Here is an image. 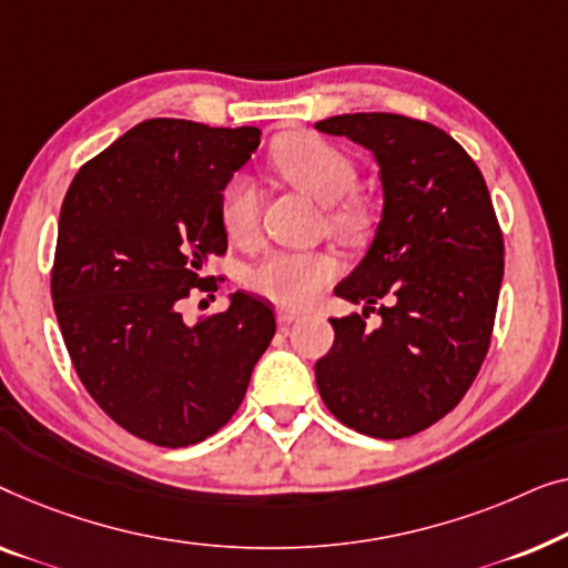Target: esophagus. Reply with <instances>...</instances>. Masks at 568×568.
I'll use <instances>...</instances> for the list:
<instances>
[{
	"label": "esophagus",
	"instance_id": "obj_1",
	"mask_svg": "<svg viewBox=\"0 0 568 568\" xmlns=\"http://www.w3.org/2000/svg\"><path fill=\"white\" fill-rule=\"evenodd\" d=\"M298 318H301L298 311H291V308H277V324H281V326H287V324L298 322Z\"/></svg>",
	"mask_w": 568,
	"mask_h": 568
}]
</instances>
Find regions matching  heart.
Returning a JSON list of instances; mask_svg holds the SVG:
<instances>
[{"label":"heart","instance_id":"1","mask_svg":"<svg viewBox=\"0 0 568 568\" xmlns=\"http://www.w3.org/2000/svg\"><path fill=\"white\" fill-rule=\"evenodd\" d=\"M273 166L283 178L322 205H329V229L357 236L365 226L361 203L345 201L355 190L357 172L345 151L318 135H287L273 151ZM221 223L234 242H252L260 226V190L252 178L234 174L221 193ZM337 260L322 252H270L250 273L246 285L262 298L287 308H303L337 275Z\"/></svg>","mask_w":568,"mask_h":568}]
</instances>
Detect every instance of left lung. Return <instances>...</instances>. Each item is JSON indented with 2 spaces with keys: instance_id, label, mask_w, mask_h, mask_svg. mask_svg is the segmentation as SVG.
<instances>
[{
  "instance_id": "8db88e82",
  "label": "left lung",
  "mask_w": 568,
  "mask_h": 568,
  "mask_svg": "<svg viewBox=\"0 0 568 568\" xmlns=\"http://www.w3.org/2000/svg\"><path fill=\"white\" fill-rule=\"evenodd\" d=\"M316 131L347 135L378 164L381 221L334 293L381 302L382 324L329 318L334 345L316 363L326 409L357 433L396 440L422 433L460 402L497 314L505 242L486 182L453 135L394 113H347Z\"/></svg>"
}]
</instances>
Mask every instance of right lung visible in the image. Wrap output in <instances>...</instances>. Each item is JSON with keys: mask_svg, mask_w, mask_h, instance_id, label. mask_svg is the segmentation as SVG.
<instances>
[{"mask_svg": "<svg viewBox=\"0 0 568 568\" xmlns=\"http://www.w3.org/2000/svg\"><path fill=\"white\" fill-rule=\"evenodd\" d=\"M257 146L252 125L154 118L87 162L63 197L55 318L84 388L141 440L187 447L221 429L275 334L273 308L242 291L197 324L180 311L226 252L221 193Z\"/></svg>", "mask_w": 568, "mask_h": 568, "instance_id": "right-lung-1", "label": "right lung"}]
</instances>
